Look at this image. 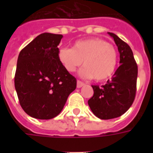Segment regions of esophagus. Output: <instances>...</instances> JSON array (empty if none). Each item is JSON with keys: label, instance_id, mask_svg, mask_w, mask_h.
<instances>
[{"label": "esophagus", "instance_id": "esophagus-1", "mask_svg": "<svg viewBox=\"0 0 153 153\" xmlns=\"http://www.w3.org/2000/svg\"><path fill=\"white\" fill-rule=\"evenodd\" d=\"M83 86H84V83H83V82L79 81V80H78V81H77V88H82Z\"/></svg>", "mask_w": 153, "mask_h": 153}]
</instances>
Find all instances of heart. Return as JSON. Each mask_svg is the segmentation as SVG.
Masks as SVG:
<instances>
[{"mask_svg": "<svg viewBox=\"0 0 153 153\" xmlns=\"http://www.w3.org/2000/svg\"><path fill=\"white\" fill-rule=\"evenodd\" d=\"M58 58L65 69L73 73L83 64L79 74L85 79L98 82L110 79L115 73L118 54L112 45L100 38L77 41L73 48L61 47Z\"/></svg>", "mask_w": 153, "mask_h": 153, "instance_id": "heart-1", "label": "heart"}]
</instances>
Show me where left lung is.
I'll list each match as a JSON object with an SVG mask.
<instances>
[{
	"instance_id": "obj_1",
	"label": "left lung",
	"mask_w": 153,
	"mask_h": 153,
	"mask_svg": "<svg viewBox=\"0 0 153 153\" xmlns=\"http://www.w3.org/2000/svg\"><path fill=\"white\" fill-rule=\"evenodd\" d=\"M108 34L118 47L120 65L105 85L92 86L94 93L88 102L93 114L102 120L119 117L129 109L134 101L138 77V66L130 47L112 33Z\"/></svg>"
}]
</instances>
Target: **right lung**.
<instances>
[{"instance_id":"obj_1","label":"right lung","mask_w":153,"mask_h":153,"mask_svg":"<svg viewBox=\"0 0 153 153\" xmlns=\"http://www.w3.org/2000/svg\"><path fill=\"white\" fill-rule=\"evenodd\" d=\"M63 36L44 33L19 52L15 87L20 106L28 115L39 120L56 117L76 88V79L58 58Z\"/></svg>"}]
</instances>
